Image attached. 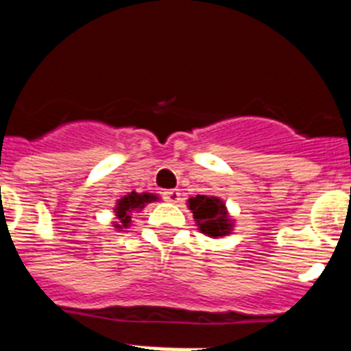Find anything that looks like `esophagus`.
<instances>
[{"mask_svg":"<svg viewBox=\"0 0 351 351\" xmlns=\"http://www.w3.org/2000/svg\"><path fill=\"white\" fill-rule=\"evenodd\" d=\"M163 198H165L167 202H179V198H181V193H179V190H167L163 191Z\"/></svg>","mask_w":351,"mask_h":351,"instance_id":"esophagus-1","label":"esophagus"}]
</instances>
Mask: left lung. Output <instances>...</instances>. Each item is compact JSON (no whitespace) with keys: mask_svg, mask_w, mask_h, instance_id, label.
<instances>
[{"mask_svg":"<svg viewBox=\"0 0 351 351\" xmlns=\"http://www.w3.org/2000/svg\"><path fill=\"white\" fill-rule=\"evenodd\" d=\"M188 204H190L195 221L200 226L202 234H207L209 237H219V235L228 234L230 221L226 218L225 206L219 198L197 195V197L190 198Z\"/></svg>","mask_w":351,"mask_h":351,"instance_id":"8db88e82","label":"left lung"}]
</instances>
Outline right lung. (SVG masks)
Segmentation results:
<instances>
[{
    "mask_svg": "<svg viewBox=\"0 0 351 351\" xmlns=\"http://www.w3.org/2000/svg\"><path fill=\"white\" fill-rule=\"evenodd\" d=\"M153 200H156V197L151 193H135V191H132L130 195H126L125 198H121L119 204H117V218L121 219V223H123V226H126L130 223V210L133 209H138V207H142L144 204L147 202H153ZM119 226V225H117Z\"/></svg>",
    "mask_w": 351,
    "mask_h": 351,
    "instance_id": "right-lung-1",
    "label": "right lung"
}]
</instances>
